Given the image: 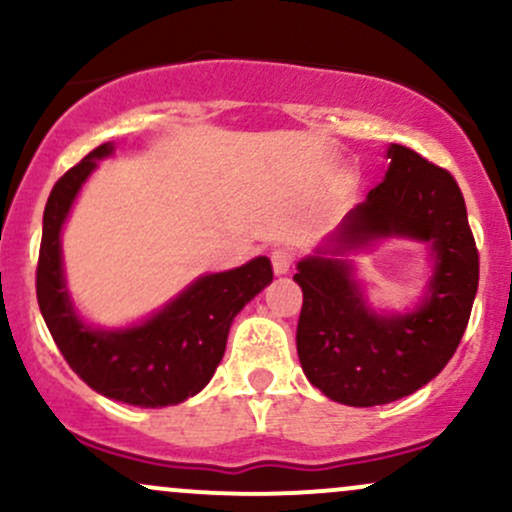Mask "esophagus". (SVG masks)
<instances>
[{"mask_svg": "<svg viewBox=\"0 0 512 512\" xmlns=\"http://www.w3.org/2000/svg\"><path fill=\"white\" fill-rule=\"evenodd\" d=\"M293 264V255L289 250H274L272 252V267H274V274L281 276V274H289Z\"/></svg>", "mask_w": 512, "mask_h": 512, "instance_id": "1", "label": "esophagus"}]
</instances>
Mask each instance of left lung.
<instances>
[{
	"mask_svg": "<svg viewBox=\"0 0 512 512\" xmlns=\"http://www.w3.org/2000/svg\"><path fill=\"white\" fill-rule=\"evenodd\" d=\"M383 180L296 264L303 289L296 346L310 385L332 402L378 407L414 395L460 344L479 286L467 207L448 170L387 146ZM385 239L427 245L425 291L404 311L369 303L355 255Z\"/></svg>",
	"mask_w": 512,
	"mask_h": 512,
	"instance_id": "8db88e82",
	"label": "left lung"
}]
</instances>
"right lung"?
<instances>
[{
  "instance_id": "add662e5",
  "label": "right lung",
  "mask_w": 512,
  "mask_h": 512,
  "mask_svg": "<svg viewBox=\"0 0 512 512\" xmlns=\"http://www.w3.org/2000/svg\"><path fill=\"white\" fill-rule=\"evenodd\" d=\"M113 154V142L101 144L52 187L35 279L38 305L57 349L91 390L132 407H170L195 397L214 378L236 315L272 284V262L260 255L236 269L199 274L178 296L129 325L88 322L67 286L62 231L98 161Z\"/></svg>"
}]
</instances>
